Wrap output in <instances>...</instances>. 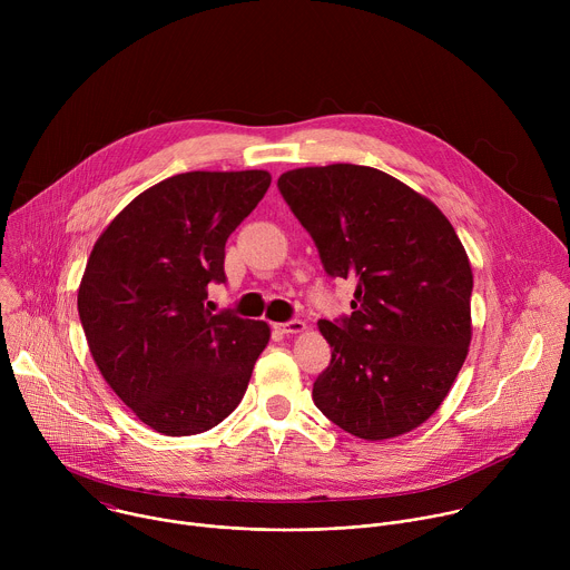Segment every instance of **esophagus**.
Listing matches in <instances>:
<instances>
[{
  "mask_svg": "<svg viewBox=\"0 0 570 570\" xmlns=\"http://www.w3.org/2000/svg\"><path fill=\"white\" fill-rule=\"evenodd\" d=\"M277 330L282 334H302V332H306V324L302 320H288V322H279Z\"/></svg>",
  "mask_w": 570,
  "mask_h": 570,
  "instance_id": "obj_1",
  "label": "esophagus"
}]
</instances>
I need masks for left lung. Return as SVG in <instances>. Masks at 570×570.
<instances>
[{
	"label": "left lung",
	"mask_w": 570,
	"mask_h": 570,
	"mask_svg": "<svg viewBox=\"0 0 570 570\" xmlns=\"http://www.w3.org/2000/svg\"><path fill=\"white\" fill-rule=\"evenodd\" d=\"M332 277L356 284L352 315L320 320L332 363L313 383L322 415L361 440L424 424L471 343L473 275L449 218L396 178L358 165L279 176Z\"/></svg>",
	"instance_id": "left-lung-1"
}]
</instances>
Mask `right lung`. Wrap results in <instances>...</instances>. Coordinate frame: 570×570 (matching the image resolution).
<instances>
[{
  "mask_svg": "<svg viewBox=\"0 0 570 570\" xmlns=\"http://www.w3.org/2000/svg\"><path fill=\"white\" fill-rule=\"evenodd\" d=\"M268 171H189L128 203L97 238L78 315L97 367L161 435L220 424L271 341L264 320L205 306L225 243L264 198Z\"/></svg>",
  "mask_w": 570,
  "mask_h": 570,
  "instance_id": "1",
  "label": "right lung"
}]
</instances>
